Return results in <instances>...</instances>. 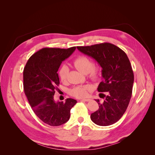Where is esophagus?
I'll return each mask as SVG.
<instances>
[{
  "instance_id": "esophagus-1",
  "label": "esophagus",
  "mask_w": 155,
  "mask_h": 155,
  "mask_svg": "<svg viewBox=\"0 0 155 155\" xmlns=\"http://www.w3.org/2000/svg\"><path fill=\"white\" fill-rule=\"evenodd\" d=\"M81 101H91V99H88V98H87V99H85V98H84V99H81Z\"/></svg>"
}]
</instances>
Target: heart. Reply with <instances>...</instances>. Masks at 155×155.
Here are the masks:
<instances>
[{
	"label": "heart",
	"mask_w": 155,
	"mask_h": 155,
	"mask_svg": "<svg viewBox=\"0 0 155 155\" xmlns=\"http://www.w3.org/2000/svg\"><path fill=\"white\" fill-rule=\"evenodd\" d=\"M74 65L79 72L83 74H88L92 79H96L99 76V68L93 65L92 60L86 55H79L74 59ZM68 73V68L67 65H63L59 70V76L61 80L64 81L67 80ZM92 89L89 85H79L74 87L70 91V94L76 97H83L88 95V92Z\"/></svg>",
	"instance_id": "heart-1"
}]
</instances>
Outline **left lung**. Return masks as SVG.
Returning a JSON list of instances; mask_svg holds the SVG:
<instances>
[{"mask_svg":"<svg viewBox=\"0 0 155 155\" xmlns=\"http://www.w3.org/2000/svg\"><path fill=\"white\" fill-rule=\"evenodd\" d=\"M77 48L95 59L102 68L103 80L97 91L107 95L100 94V97L105 99L96 100L99 109L91 114V119L97 125L113 124L125 113L132 96L134 74L127 55L118 46L109 43Z\"/></svg>","mask_w":155,"mask_h":155,"instance_id":"1","label":"left lung"}]
</instances>
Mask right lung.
I'll list each match as a JSON object with an SVG mask.
<instances>
[{
    "mask_svg": "<svg viewBox=\"0 0 155 155\" xmlns=\"http://www.w3.org/2000/svg\"><path fill=\"white\" fill-rule=\"evenodd\" d=\"M76 48H42L31 56L23 71L24 91L31 109L41 120L50 126L68 121L70 109L77 103L72 98L64 103L55 101L54 98L56 86L59 85L60 65Z\"/></svg>",
    "mask_w": 155,
    "mask_h": 155,
    "instance_id": "1",
    "label": "right lung"
}]
</instances>
